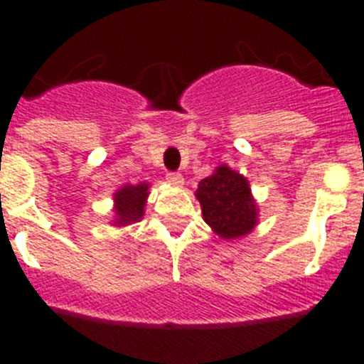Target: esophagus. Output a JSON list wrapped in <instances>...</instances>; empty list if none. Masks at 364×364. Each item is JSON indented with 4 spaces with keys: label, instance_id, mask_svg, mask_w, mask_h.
I'll use <instances>...</instances> for the list:
<instances>
[{
    "label": "esophagus",
    "instance_id": "esophagus-1",
    "mask_svg": "<svg viewBox=\"0 0 364 364\" xmlns=\"http://www.w3.org/2000/svg\"><path fill=\"white\" fill-rule=\"evenodd\" d=\"M166 178H167V182H169V184H173V186H182L184 184V176L180 175V173H167L166 175Z\"/></svg>",
    "mask_w": 364,
    "mask_h": 364
}]
</instances>
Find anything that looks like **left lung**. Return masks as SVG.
I'll list each match as a JSON object with an SVG mask.
<instances>
[{"instance_id":"obj_1","label":"left lung","mask_w":364,"mask_h":364,"mask_svg":"<svg viewBox=\"0 0 364 364\" xmlns=\"http://www.w3.org/2000/svg\"><path fill=\"white\" fill-rule=\"evenodd\" d=\"M195 197L200 202L205 224L222 239H240L257 226L259 210L250 182L224 164L200 180Z\"/></svg>"}]
</instances>
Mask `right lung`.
I'll list each match as a JSON object with an SVG mask.
<instances>
[{
  "instance_id": "obj_1",
  "label": "right lung",
  "mask_w": 364,
  "mask_h": 364,
  "mask_svg": "<svg viewBox=\"0 0 364 364\" xmlns=\"http://www.w3.org/2000/svg\"><path fill=\"white\" fill-rule=\"evenodd\" d=\"M149 184H125L124 188L114 193V226H127L133 222L142 220L144 208H146Z\"/></svg>"
}]
</instances>
